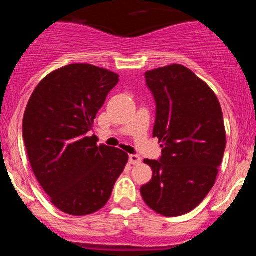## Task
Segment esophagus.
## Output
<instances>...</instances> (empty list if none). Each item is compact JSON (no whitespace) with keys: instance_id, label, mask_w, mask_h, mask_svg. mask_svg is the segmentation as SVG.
<instances>
[{"instance_id":"obj_1","label":"esophagus","mask_w":256,"mask_h":256,"mask_svg":"<svg viewBox=\"0 0 256 256\" xmlns=\"http://www.w3.org/2000/svg\"><path fill=\"white\" fill-rule=\"evenodd\" d=\"M130 162L132 165H137L141 162V158L138 155H130Z\"/></svg>"}]
</instances>
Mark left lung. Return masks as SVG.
Listing matches in <instances>:
<instances>
[{
    "mask_svg": "<svg viewBox=\"0 0 256 256\" xmlns=\"http://www.w3.org/2000/svg\"><path fill=\"white\" fill-rule=\"evenodd\" d=\"M156 102L154 137L159 160L144 159L152 178L141 187L144 201L164 216L195 209L212 188L226 148L220 104L212 88L180 64L146 72Z\"/></svg>",
    "mask_w": 256,
    "mask_h": 256,
    "instance_id": "8db88e82",
    "label": "left lung"
}]
</instances>
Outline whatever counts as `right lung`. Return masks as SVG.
I'll return each instance as SVG.
<instances>
[{"label": "right lung", "mask_w": 256, "mask_h": 256, "mask_svg": "<svg viewBox=\"0 0 256 256\" xmlns=\"http://www.w3.org/2000/svg\"><path fill=\"white\" fill-rule=\"evenodd\" d=\"M119 76L70 64L44 76L22 119V138L36 178L61 212L82 216L102 209L128 162L120 148L88 137Z\"/></svg>", "instance_id": "1"}]
</instances>
